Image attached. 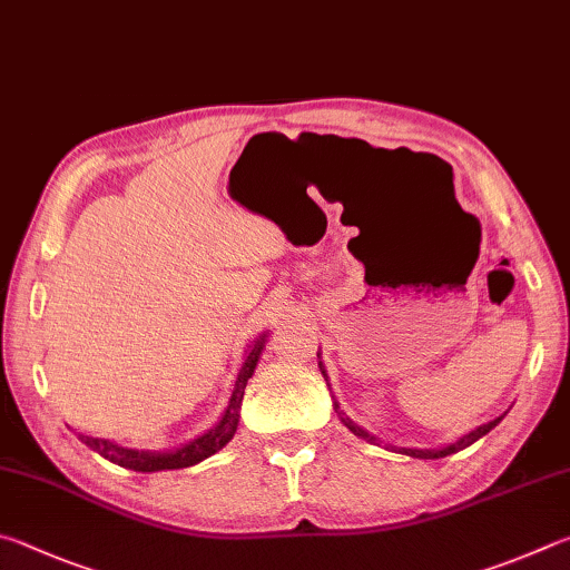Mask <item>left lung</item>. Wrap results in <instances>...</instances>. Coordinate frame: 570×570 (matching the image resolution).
I'll return each instance as SVG.
<instances>
[{"mask_svg": "<svg viewBox=\"0 0 570 570\" xmlns=\"http://www.w3.org/2000/svg\"><path fill=\"white\" fill-rule=\"evenodd\" d=\"M321 373L325 375V367H323V363H321ZM325 381H327V375H325ZM335 405V413L341 415V421L351 428V431L355 433V435H361V438H365L367 443H373L375 438L371 435V433H365L363 428H357L353 421H347V417H343V413H341V405L337 403H333ZM503 421V415L501 417H495V421H491V423H485V425H481V428H475L473 433H468V435H463L461 441L458 443H453V445H448V448H441V451H417V448H401V453H405V455H411V458H423V461H435V458H445V455H451V453H458V451H463V448H468L471 443H475L478 438H483L488 431H493V428Z\"/></svg>", "mask_w": 570, "mask_h": 570, "instance_id": "8db88e82", "label": "left lung"}]
</instances>
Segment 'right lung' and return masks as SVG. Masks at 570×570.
<instances>
[{
	"label": "right lung",
	"mask_w": 570,
	"mask_h": 570,
	"mask_svg": "<svg viewBox=\"0 0 570 570\" xmlns=\"http://www.w3.org/2000/svg\"><path fill=\"white\" fill-rule=\"evenodd\" d=\"M265 347V335L259 337V341L249 347V353L245 357V365L243 371H239L235 387H233V397H229V405L223 415V421H219L213 431L199 435L197 441H193L185 448H179V451L173 453H145V451H127V448H119L109 441H99V438H89L82 435L85 445L92 448L107 461H112L115 465H122L129 468V471H139V473H155V471H177V468H189L199 461H205L213 453H217L219 448L227 445L233 441V435L237 431V421H239V405H243V395H245V385L249 377L255 373V365H257V357L263 353Z\"/></svg>",
	"instance_id": "right-lung-1"
}]
</instances>
